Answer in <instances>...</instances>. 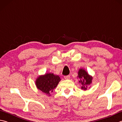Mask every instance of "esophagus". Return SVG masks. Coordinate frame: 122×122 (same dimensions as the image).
<instances>
[{
  "label": "esophagus",
  "mask_w": 122,
  "mask_h": 122,
  "mask_svg": "<svg viewBox=\"0 0 122 122\" xmlns=\"http://www.w3.org/2000/svg\"><path fill=\"white\" fill-rule=\"evenodd\" d=\"M64 79H66V80H69L70 79V76L69 75V76H64Z\"/></svg>",
  "instance_id": "obj_1"
}]
</instances>
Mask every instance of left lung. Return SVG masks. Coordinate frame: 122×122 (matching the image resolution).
<instances>
[{
    "label": "left lung",
    "mask_w": 122,
    "mask_h": 122,
    "mask_svg": "<svg viewBox=\"0 0 122 122\" xmlns=\"http://www.w3.org/2000/svg\"><path fill=\"white\" fill-rule=\"evenodd\" d=\"M77 78L80 79L79 83H81L82 86L81 89L86 91L88 89L89 86L91 85L92 83V80L93 77L91 76L87 71L85 70L84 69L81 68L79 70L78 73H77ZM90 86L89 87V88Z\"/></svg>",
    "instance_id": "8db88e82"
}]
</instances>
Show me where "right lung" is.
Listing matches in <instances>:
<instances>
[{"label":"right lung","mask_w":122,"mask_h":122,"mask_svg":"<svg viewBox=\"0 0 122 122\" xmlns=\"http://www.w3.org/2000/svg\"><path fill=\"white\" fill-rule=\"evenodd\" d=\"M60 81V77L52 73H47L38 76L35 84L38 90L48 96H51L50 93L53 92L54 89Z\"/></svg>","instance_id":"1"}]
</instances>
